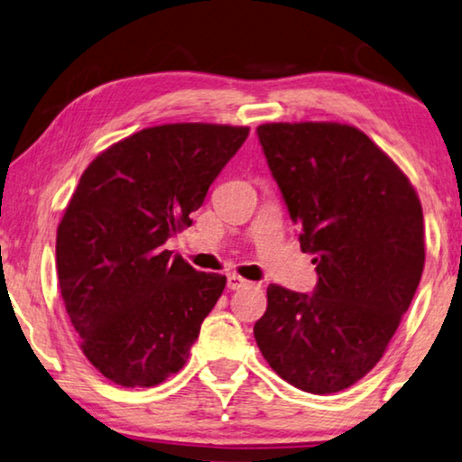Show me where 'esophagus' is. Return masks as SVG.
I'll return each instance as SVG.
<instances>
[{
	"instance_id": "obj_1",
	"label": "esophagus",
	"mask_w": 462,
	"mask_h": 462,
	"mask_svg": "<svg viewBox=\"0 0 462 462\" xmlns=\"http://www.w3.org/2000/svg\"><path fill=\"white\" fill-rule=\"evenodd\" d=\"M245 285H248L245 277H240L236 273L228 275V290H240V288H245Z\"/></svg>"
}]
</instances>
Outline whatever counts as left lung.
<instances>
[{
    "label": "left lung",
    "mask_w": 462,
    "mask_h": 462,
    "mask_svg": "<svg viewBox=\"0 0 462 462\" xmlns=\"http://www.w3.org/2000/svg\"><path fill=\"white\" fill-rule=\"evenodd\" d=\"M257 135L319 282L312 294L271 283L254 339L296 389L339 393L380 362L420 285V197L357 127L265 123Z\"/></svg>",
    "instance_id": "1"
}]
</instances>
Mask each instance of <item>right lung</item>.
<instances>
[{
    "instance_id": "right-lung-1",
    "label": "right lung",
    "mask_w": 462,
    "mask_h": 462,
    "mask_svg": "<svg viewBox=\"0 0 462 462\" xmlns=\"http://www.w3.org/2000/svg\"><path fill=\"white\" fill-rule=\"evenodd\" d=\"M248 127L168 123L86 168L57 228V275L79 347L121 386H156L189 360L226 275L195 271L164 243L193 224Z\"/></svg>"
}]
</instances>
